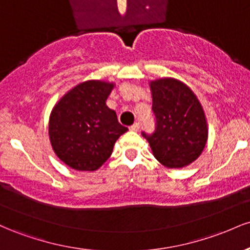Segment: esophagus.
I'll return each instance as SVG.
<instances>
[{
  "label": "esophagus",
  "instance_id": "1",
  "mask_svg": "<svg viewBox=\"0 0 250 250\" xmlns=\"http://www.w3.org/2000/svg\"><path fill=\"white\" fill-rule=\"evenodd\" d=\"M129 129H130L131 131H139L140 129V123H134V125H131L130 127H129Z\"/></svg>",
  "mask_w": 250,
  "mask_h": 250
}]
</instances>
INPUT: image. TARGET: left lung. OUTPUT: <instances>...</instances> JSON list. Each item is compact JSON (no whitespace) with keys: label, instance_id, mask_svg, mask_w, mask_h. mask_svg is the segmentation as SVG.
Segmentation results:
<instances>
[{"label":"left lung","instance_id":"1","mask_svg":"<svg viewBox=\"0 0 250 250\" xmlns=\"http://www.w3.org/2000/svg\"><path fill=\"white\" fill-rule=\"evenodd\" d=\"M156 127L147 139L155 159L167 168H183L200 156L208 140L202 105L190 88L171 77L149 83Z\"/></svg>","mask_w":250,"mask_h":250}]
</instances>
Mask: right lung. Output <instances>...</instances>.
I'll list each match as a JSON object with an SVG mask.
<instances>
[{
    "label": "right lung",
    "mask_w": 250,
    "mask_h": 250,
    "mask_svg": "<svg viewBox=\"0 0 250 250\" xmlns=\"http://www.w3.org/2000/svg\"><path fill=\"white\" fill-rule=\"evenodd\" d=\"M114 85L99 80L82 82L51 110V147L62 162L75 170L99 169L110 157L116 140L128 130L105 104Z\"/></svg>",
    "instance_id": "add662e5"
}]
</instances>
